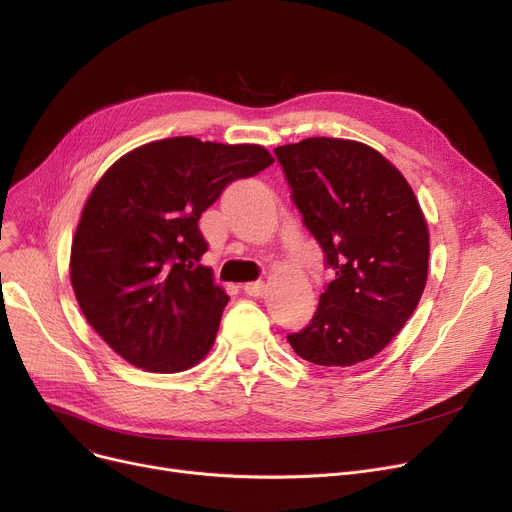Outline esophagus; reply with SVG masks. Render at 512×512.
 <instances>
[{
    "instance_id": "34e87169",
    "label": "esophagus",
    "mask_w": 512,
    "mask_h": 512,
    "mask_svg": "<svg viewBox=\"0 0 512 512\" xmlns=\"http://www.w3.org/2000/svg\"><path fill=\"white\" fill-rule=\"evenodd\" d=\"M242 291L247 293V295H251V297H261V295H263V291H265V282H261V280L247 282V284L242 286Z\"/></svg>"
}]
</instances>
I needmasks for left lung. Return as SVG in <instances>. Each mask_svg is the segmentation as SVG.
Segmentation results:
<instances>
[{
  "mask_svg": "<svg viewBox=\"0 0 512 512\" xmlns=\"http://www.w3.org/2000/svg\"><path fill=\"white\" fill-rule=\"evenodd\" d=\"M274 152L305 228L335 270L314 318L286 339L318 366L370 360L404 328L425 291V215L406 177L362 142L307 138Z\"/></svg>",
  "mask_w": 512,
  "mask_h": 512,
  "instance_id": "1",
  "label": "left lung"
}]
</instances>
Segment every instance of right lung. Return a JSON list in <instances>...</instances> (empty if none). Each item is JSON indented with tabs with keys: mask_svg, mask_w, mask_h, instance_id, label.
<instances>
[{
	"mask_svg": "<svg viewBox=\"0 0 512 512\" xmlns=\"http://www.w3.org/2000/svg\"><path fill=\"white\" fill-rule=\"evenodd\" d=\"M274 163L257 144L182 136L127 152L92 190L71 282L98 335L129 364L180 372L209 353L228 295L201 257L198 219L234 180Z\"/></svg>",
	"mask_w": 512,
	"mask_h": 512,
	"instance_id": "obj_1",
	"label": "right lung"
}]
</instances>
